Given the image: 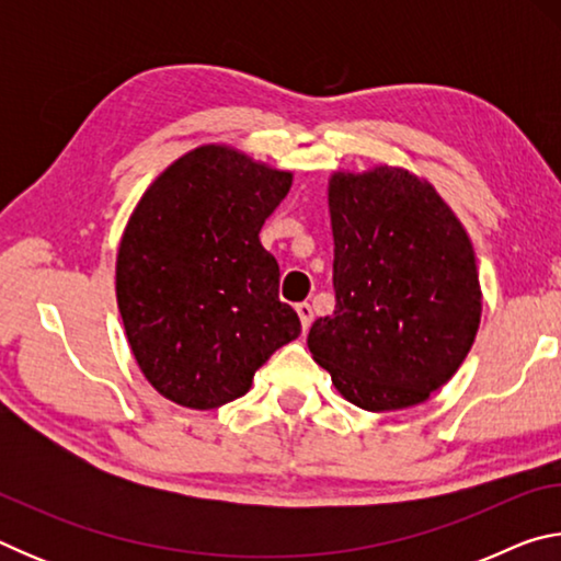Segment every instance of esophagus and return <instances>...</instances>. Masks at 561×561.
<instances>
[{
    "label": "esophagus",
    "mask_w": 561,
    "mask_h": 561,
    "mask_svg": "<svg viewBox=\"0 0 561 561\" xmlns=\"http://www.w3.org/2000/svg\"><path fill=\"white\" fill-rule=\"evenodd\" d=\"M297 314H299V321H301V331H307L311 327V319H314V311H311V304L301 301L297 304Z\"/></svg>",
    "instance_id": "obj_1"
}]
</instances>
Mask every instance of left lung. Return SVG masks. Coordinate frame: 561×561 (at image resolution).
Returning <instances> with one entry per match:
<instances>
[{"mask_svg": "<svg viewBox=\"0 0 561 561\" xmlns=\"http://www.w3.org/2000/svg\"><path fill=\"white\" fill-rule=\"evenodd\" d=\"M329 215L336 309L311 324V358L364 411L428 401L480 329L468 232L428 180L396 165L331 173Z\"/></svg>", "mask_w": 561, "mask_h": 561, "instance_id": "8db88e82", "label": "left lung"}]
</instances>
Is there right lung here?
Segmentation results:
<instances>
[{
  "mask_svg": "<svg viewBox=\"0 0 561 561\" xmlns=\"http://www.w3.org/2000/svg\"><path fill=\"white\" fill-rule=\"evenodd\" d=\"M225 144L173 160L133 207L116 257V299L146 381L183 408L213 411L299 336L279 301V264L260 230L291 187Z\"/></svg>",
  "mask_w": 561,
  "mask_h": 561,
  "instance_id": "1",
  "label": "right lung"
}]
</instances>
